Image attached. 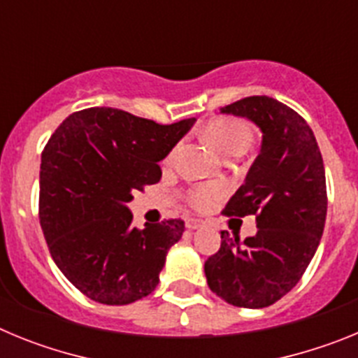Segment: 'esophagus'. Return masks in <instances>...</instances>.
<instances>
[{
	"label": "esophagus",
	"instance_id": "esophagus-1",
	"mask_svg": "<svg viewBox=\"0 0 358 358\" xmlns=\"http://www.w3.org/2000/svg\"><path fill=\"white\" fill-rule=\"evenodd\" d=\"M186 227H188V229H201L202 227V220H199V218H188V220H186Z\"/></svg>",
	"mask_w": 358,
	"mask_h": 358
}]
</instances>
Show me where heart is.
Returning a JSON list of instances; mask_svg holds the SVG:
<instances>
[{"instance_id":"heart-1","label":"heart","mask_w":358,"mask_h":358,"mask_svg":"<svg viewBox=\"0 0 358 358\" xmlns=\"http://www.w3.org/2000/svg\"><path fill=\"white\" fill-rule=\"evenodd\" d=\"M204 136L224 156H229L231 152L236 150H248V147L251 145V131L245 123L238 122V120H213L204 129ZM222 194L224 188L220 185H201L192 189L189 201L197 208H208Z\"/></svg>"}]
</instances>
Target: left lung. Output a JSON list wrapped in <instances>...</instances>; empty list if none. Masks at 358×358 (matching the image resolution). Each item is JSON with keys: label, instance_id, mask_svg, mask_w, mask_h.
Instances as JSON below:
<instances>
[{"label": "left lung", "instance_id": "1", "mask_svg": "<svg viewBox=\"0 0 358 358\" xmlns=\"http://www.w3.org/2000/svg\"><path fill=\"white\" fill-rule=\"evenodd\" d=\"M262 131V148L226 215H256L255 236L222 231L204 264L210 289L233 306L265 308L296 287L314 258L327 220V177L317 141L296 110L268 96H248L220 109Z\"/></svg>", "mask_w": 358, "mask_h": 358}]
</instances>
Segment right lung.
<instances>
[{
	"label": "right lung",
	"mask_w": 358,
	"mask_h": 358,
	"mask_svg": "<svg viewBox=\"0 0 358 358\" xmlns=\"http://www.w3.org/2000/svg\"><path fill=\"white\" fill-rule=\"evenodd\" d=\"M195 118L159 125L113 107L78 110L57 127L41 156L39 218L53 262L84 296L129 305L154 292L181 218L132 226L136 189L161 179Z\"/></svg>",
	"instance_id": "1"
}]
</instances>
